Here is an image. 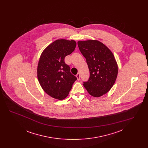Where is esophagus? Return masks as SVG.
<instances>
[{
    "label": "esophagus",
    "mask_w": 148,
    "mask_h": 148,
    "mask_svg": "<svg viewBox=\"0 0 148 148\" xmlns=\"http://www.w3.org/2000/svg\"><path fill=\"white\" fill-rule=\"evenodd\" d=\"M76 77H77L78 80H79L80 79V75L79 73H77V75H76Z\"/></svg>",
    "instance_id": "obj_1"
}]
</instances>
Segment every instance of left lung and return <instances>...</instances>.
<instances>
[{
	"label": "left lung",
	"mask_w": 148,
	"mask_h": 148,
	"mask_svg": "<svg viewBox=\"0 0 148 148\" xmlns=\"http://www.w3.org/2000/svg\"><path fill=\"white\" fill-rule=\"evenodd\" d=\"M77 45L86 59L90 73L84 86L94 97H99L109 92L118 75V65L112 52L102 42L89 40L79 41Z\"/></svg>",
	"instance_id": "left-lung-1"
}]
</instances>
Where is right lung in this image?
Here are the masks:
<instances>
[{"mask_svg":"<svg viewBox=\"0 0 148 148\" xmlns=\"http://www.w3.org/2000/svg\"><path fill=\"white\" fill-rule=\"evenodd\" d=\"M76 45L74 40L58 39L46 48L40 57L37 69L39 82L44 91L54 98H65L77 80L64 61Z\"/></svg>","mask_w":148,"mask_h":148,"instance_id":"add662e5","label":"right lung"}]
</instances>
